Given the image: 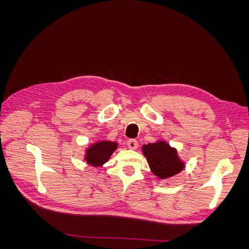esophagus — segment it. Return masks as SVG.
<instances>
[{
    "label": "esophagus",
    "mask_w": 249,
    "mask_h": 249,
    "mask_svg": "<svg viewBox=\"0 0 249 249\" xmlns=\"http://www.w3.org/2000/svg\"><path fill=\"white\" fill-rule=\"evenodd\" d=\"M126 144L130 148L135 149V148H137V146H138V141L136 139H129V140H127Z\"/></svg>",
    "instance_id": "34e87169"
}]
</instances>
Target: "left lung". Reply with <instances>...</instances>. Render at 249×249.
<instances>
[{"mask_svg": "<svg viewBox=\"0 0 249 249\" xmlns=\"http://www.w3.org/2000/svg\"><path fill=\"white\" fill-rule=\"evenodd\" d=\"M149 167L159 178H167L177 175L184 168V163L178 157L177 149L170 147L166 142L159 141L142 146Z\"/></svg>", "mask_w": 249, "mask_h": 249, "instance_id": "obj_1", "label": "left lung"}]
</instances>
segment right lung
I'll use <instances>...</instances> for the list:
<instances>
[{
	"label": "right lung",
	"mask_w": 249,
	"mask_h": 249,
	"mask_svg": "<svg viewBox=\"0 0 249 249\" xmlns=\"http://www.w3.org/2000/svg\"><path fill=\"white\" fill-rule=\"evenodd\" d=\"M117 143L112 141H102L94 143L87 149L86 161L92 166H102L106 163L113 152L116 149Z\"/></svg>",
	"instance_id": "add662e5"
}]
</instances>
